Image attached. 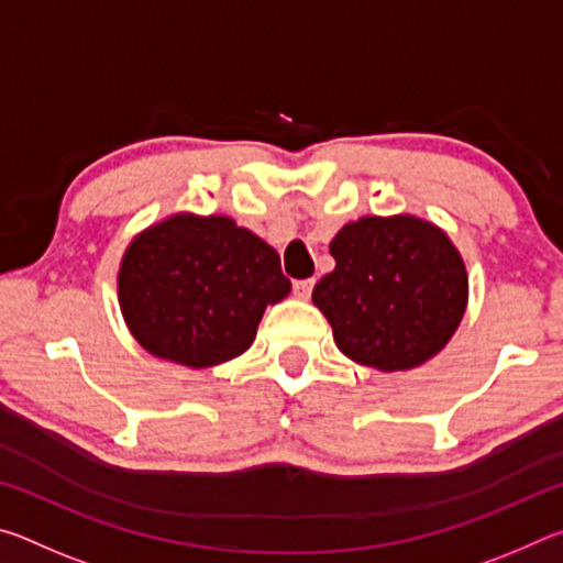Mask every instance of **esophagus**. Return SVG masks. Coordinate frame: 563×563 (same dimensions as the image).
Listing matches in <instances>:
<instances>
[{
    "label": "esophagus",
    "mask_w": 563,
    "mask_h": 563,
    "mask_svg": "<svg viewBox=\"0 0 563 563\" xmlns=\"http://www.w3.org/2000/svg\"><path fill=\"white\" fill-rule=\"evenodd\" d=\"M312 285H316V280H312V278H308V280H295V283H292V290H295V295H298L300 300H308L310 292H312Z\"/></svg>",
    "instance_id": "34e87169"
}]
</instances>
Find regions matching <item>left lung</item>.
Returning a JSON list of instances; mask_svg holds the SVG:
<instances>
[{"label": "left lung", "mask_w": 563, "mask_h": 563, "mask_svg": "<svg viewBox=\"0 0 563 563\" xmlns=\"http://www.w3.org/2000/svg\"><path fill=\"white\" fill-rule=\"evenodd\" d=\"M335 271L312 290L342 355L383 373L434 357L460 328L470 298L450 238L415 216H365L340 228Z\"/></svg>", "instance_id": "obj_1"}]
</instances>
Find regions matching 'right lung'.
I'll return each instance as SVG.
<instances>
[{
    "label": "right lung",
    "instance_id": "1",
    "mask_svg": "<svg viewBox=\"0 0 563 563\" xmlns=\"http://www.w3.org/2000/svg\"><path fill=\"white\" fill-rule=\"evenodd\" d=\"M288 292L275 247L228 216H170L133 238L119 268L131 335L194 369L243 355L265 308Z\"/></svg>",
    "mask_w": 563,
    "mask_h": 563
}]
</instances>
